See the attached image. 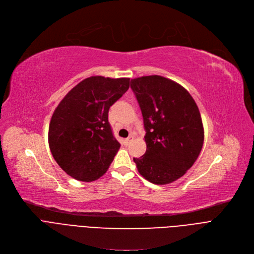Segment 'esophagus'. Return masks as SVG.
<instances>
[{
    "label": "esophagus",
    "instance_id": "1",
    "mask_svg": "<svg viewBox=\"0 0 254 254\" xmlns=\"http://www.w3.org/2000/svg\"><path fill=\"white\" fill-rule=\"evenodd\" d=\"M132 139H133V138H132L131 136H129L128 138H127V139L125 140V145H126V146H127V145L132 141Z\"/></svg>",
    "mask_w": 254,
    "mask_h": 254
}]
</instances>
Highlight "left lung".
I'll return each instance as SVG.
<instances>
[{"mask_svg":"<svg viewBox=\"0 0 254 254\" xmlns=\"http://www.w3.org/2000/svg\"><path fill=\"white\" fill-rule=\"evenodd\" d=\"M139 102L147 149L133 158L140 175L152 184H171L197 160L204 142L198 106L180 83L160 75L130 80Z\"/></svg>","mask_w":254,"mask_h":254,"instance_id":"obj_1","label":"left lung"}]
</instances>
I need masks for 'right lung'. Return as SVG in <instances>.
I'll use <instances>...</instances> for the list:
<instances>
[{
	"mask_svg": "<svg viewBox=\"0 0 254 254\" xmlns=\"http://www.w3.org/2000/svg\"><path fill=\"white\" fill-rule=\"evenodd\" d=\"M129 88V78L90 76L78 82L56 107L48 141L62 170L80 182L102 177L121 144L113 137L108 111Z\"/></svg>",
	"mask_w": 254,
	"mask_h": 254,
	"instance_id": "1",
	"label": "right lung"
}]
</instances>
